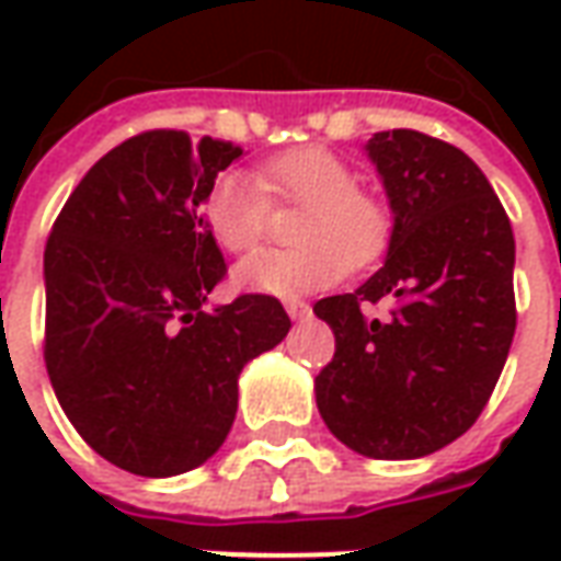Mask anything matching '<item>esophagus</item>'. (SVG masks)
<instances>
[{
  "label": "esophagus",
  "instance_id": "34e87169",
  "mask_svg": "<svg viewBox=\"0 0 561 561\" xmlns=\"http://www.w3.org/2000/svg\"><path fill=\"white\" fill-rule=\"evenodd\" d=\"M285 312L294 318V321H300V318H309L312 312V306L304 304V300H285Z\"/></svg>",
  "mask_w": 561,
  "mask_h": 561
}]
</instances>
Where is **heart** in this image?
<instances>
[{"instance_id": "heart-1", "label": "heart", "mask_w": 561, "mask_h": 561, "mask_svg": "<svg viewBox=\"0 0 561 561\" xmlns=\"http://www.w3.org/2000/svg\"><path fill=\"white\" fill-rule=\"evenodd\" d=\"M267 188L306 207L294 231L297 249H264L233 267L237 288L273 297H300L373 264L390 237L388 209L360 192L357 173L328 149H291L267 161L264 183L255 173L228 171L204 197V219L225 252H245L267 231Z\"/></svg>"}]
</instances>
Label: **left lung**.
Wrapping results in <instances>:
<instances>
[{"mask_svg":"<svg viewBox=\"0 0 561 561\" xmlns=\"http://www.w3.org/2000/svg\"><path fill=\"white\" fill-rule=\"evenodd\" d=\"M393 228L385 267L354 294L316 304L336 354L316 378L318 412L373 459L435 454L478 421L517 328L514 231L462 149L412 128L366 144ZM398 300L388 322L364 302Z\"/></svg>","mask_w":561,"mask_h":561,"instance_id":"1","label":"left lung"}]
</instances>
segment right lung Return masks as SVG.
I'll return each mask as SVG.
<instances>
[{
    "label": "right lung",
    "mask_w": 561,
    "mask_h": 561,
    "mask_svg": "<svg viewBox=\"0 0 561 561\" xmlns=\"http://www.w3.org/2000/svg\"><path fill=\"white\" fill-rule=\"evenodd\" d=\"M243 149L144 131L92 164L44 249V364L83 442L140 478L207 462L231 433L237 378L291 318L270 294L207 306L225 257L209 185Z\"/></svg>",
    "instance_id": "add662e5"
}]
</instances>
